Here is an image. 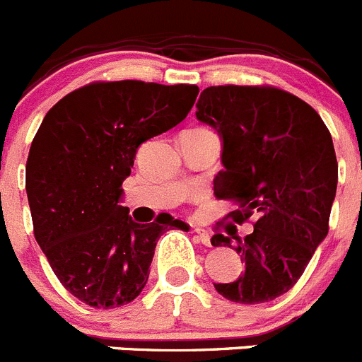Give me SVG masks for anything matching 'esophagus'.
<instances>
[{"instance_id":"esophagus-1","label":"esophagus","mask_w":362,"mask_h":362,"mask_svg":"<svg viewBox=\"0 0 362 362\" xmlns=\"http://www.w3.org/2000/svg\"><path fill=\"white\" fill-rule=\"evenodd\" d=\"M194 233L197 235L199 240L203 242L204 246H211V237H210V235H208V231L201 230V228H194Z\"/></svg>"}]
</instances>
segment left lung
<instances>
[{
  "instance_id": "8db88e82",
  "label": "left lung",
  "mask_w": 362,
  "mask_h": 362,
  "mask_svg": "<svg viewBox=\"0 0 362 362\" xmlns=\"http://www.w3.org/2000/svg\"><path fill=\"white\" fill-rule=\"evenodd\" d=\"M195 116L222 138L215 197L238 204L228 214L235 224L255 218L244 238L211 237L228 247L235 238L246 262L244 274L215 289L242 305L274 300L300 280L328 233L337 188L332 136L307 102L273 86H210Z\"/></svg>"
}]
</instances>
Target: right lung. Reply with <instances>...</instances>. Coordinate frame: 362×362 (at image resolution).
Segmentation results:
<instances>
[{
    "instance_id": "right-lung-1",
    "label": "right lung",
    "mask_w": 362,
    "mask_h": 362,
    "mask_svg": "<svg viewBox=\"0 0 362 362\" xmlns=\"http://www.w3.org/2000/svg\"><path fill=\"white\" fill-rule=\"evenodd\" d=\"M195 84L91 82L46 112L26 159L34 235L66 291L95 309L134 300L159 237L183 221L138 224L120 206L122 183L144 141L190 112Z\"/></svg>"
}]
</instances>
